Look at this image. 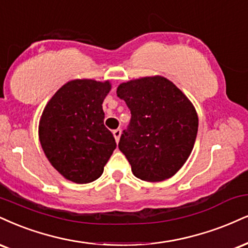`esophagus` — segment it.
Listing matches in <instances>:
<instances>
[{
  "label": "esophagus",
  "instance_id": "1",
  "mask_svg": "<svg viewBox=\"0 0 248 248\" xmlns=\"http://www.w3.org/2000/svg\"><path fill=\"white\" fill-rule=\"evenodd\" d=\"M113 136H114L115 142L118 143V142H119V140H120V136H121V130H120V129H115V130H113Z\"/></svg>",
  "mask_w": 248,
  "mask_h": 248
}]
</instances>
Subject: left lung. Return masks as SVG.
<instances>
[{"label": "left lung", "instance_id": "1", "mask_svg": "<svg viewBox=\"0 0 248 248\" xmlns=\"http://www.w3.org/2000/svg\"><path fill=\"white\" fill-rule=\"evenodd\" d=\"M116 93L132 113L119 149L134 175L149 183L173 177L188 159L196 140L199 118L192 101L159 75L121 83Z\"/></svg>", "mask_w": 248, "mask_h": 248}]
</instances>
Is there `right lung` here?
Listing matches in <instances>:
<instances>
[{"label":"right lung","mask_w":248,"mask_h":248,"mask_svg":"<svg viewBox=\"0 0 248 248\" xmlns=\"http://www.w3.org/2000/svg\"><path fill=\"white\" fill-rule=\"evenodd\" d=\"M111 89L109 80L73 79L45 106L39 141L53 168L67 180H97L116 148L113 134L104 126L103 101Z\"/></svg>","instance_id":"1"}]
</instances>
